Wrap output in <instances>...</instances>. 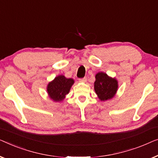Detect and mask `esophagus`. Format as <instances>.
Segmentation results:
<instances>
[{
	"label": "esophagus",
	"instance_id": "1",
	"mask_svg": "<svg viewBox=\"0 0 158 158\" xmlns=\"http://www.w3.org/2000/svg\"><path fill=\"white\" fill-rule=\"evenodd\" d=\"M79 81L81 82H84V83H85V82H86V81H87V79H86V77H84L83 79H80Z\"/></svg>",
	"mask_w": 158,
	"mask_h": 158
}]
</instances>
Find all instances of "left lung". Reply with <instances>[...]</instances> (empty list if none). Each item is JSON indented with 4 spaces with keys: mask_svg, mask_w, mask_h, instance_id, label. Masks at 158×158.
Segmentation results:
<instances>
[{
    "mask_svg": "<svg viewBox=\"0 0 158 158\" xmlns=\"http://www.w3.org/2000/svg\"><path fill=\"white\" fill-rule=\"evenodd\" d=\"M94 89L100 101L112 99L118 89V81L116 78L108 76L104 72H98L95 75Z\"/></svg>",
    "mask_w": 158,
    "mask_h": 158,
    "instance_id": "8db88e82",
    "label": "left lung"
}]
</instances>
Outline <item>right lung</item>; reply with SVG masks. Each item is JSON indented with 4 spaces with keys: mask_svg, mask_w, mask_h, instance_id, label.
Returning a JSON list of instances; mask_svg holds the SVG:
<instances>
[{
    "mask_svg": "<svg viewBox=\"0 0 158 158\" xmlns=\"http://www.w3.org/2000/svg\"><path fill=\"white\" fill-rule=\"evenodd\" d=\"M74 80L66 78L64 75H59L50 81L46 86L48 97L56 102H61L66 98V95L69 93Z\"/></svg>",
    "mask_w": 158,
    "mask_h": 158,
    "instance_id": "obj_1",
    "label": "right lung"
}]
</instances>
